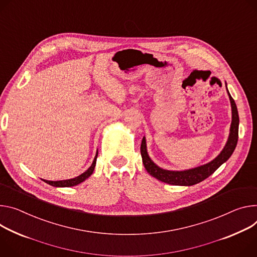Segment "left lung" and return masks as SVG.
<instances>
[{"label":"left lung","instance_id":"8db88e82","mask_svg":"<svg viewBox=\"0 0 257 257\" xmlns=\"http://www.w3.org/2000/svg\"><path fill=\"white\" fill-rule=\"evenodd\" d=\"M226 86V84H225ZM227 94L231 104V125H230V132L227 139V143L221 153L210 163L206 165L185 170V171H169L162 169L158 167L155 163L150 159L148 152H147V144L146 138H143L141 153L143 157V163L147 171L155 178L159 179L162 182L173 184V185H194L197 184L207 177L211 175L218 167H220L225 161L234 153L237 143H238V136H239V114L235 100L230 96L229 92L226 88Z\"/></svg>","mask_w":257,"mask_h":257}]
</instances>
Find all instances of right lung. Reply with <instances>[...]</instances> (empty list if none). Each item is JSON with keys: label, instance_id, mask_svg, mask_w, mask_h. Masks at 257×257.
Returning a JSON list of instances; mask_svg holds the SVG:
<instances>
[{"label": "right lung", "instance_id": "right-lung-1", "mask_svg": "<svg viewBox=\"0 0 257 257\" xmlns=\"http://www.w3.org/2000/svg\"><path fill=\"white\" fill-rule=\"evenodd\" d=\"M97 155L98 153H96V156L94 158V161H93L92 165L88 168V170H86L84 173H82L81 175L72 178V179H66V180H58V181H50V180H44L46 183H48L52 186H58V188H65V186H74L77 185L81 182H83L85 179H87L92 173L94 171L95 165H96V159H97Z\"/></svg>", "mask_w": 257, "mask_h": 257}]
</instances>
